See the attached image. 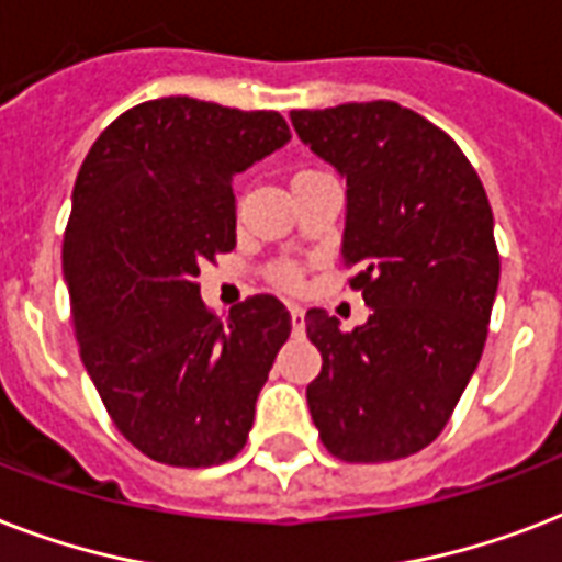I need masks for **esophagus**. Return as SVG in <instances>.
Returning a JSON list of instances; mask_svg holds the SVG:
<instances>
[{
  "label": "esophagus",
  "mask_w": 562,
  "mask_h": 562,
  "mask_svg": "<svg viewBox=\"0 0 562 562\" xmlns=\"http://www.w3.org/2000/svg\"><path fill=\"white\" fill-rule=\"evenodd\" d=\"M290 319H293L295 334H302V330H304V311L299 307V304H290Z\"/></svg>",
  "instance_id": "esophagus-1"
}]
</instances>
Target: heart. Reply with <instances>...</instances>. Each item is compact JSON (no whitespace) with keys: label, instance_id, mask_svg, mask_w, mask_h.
I'll return each instance as SVG.
<instances>
[{"label":"heart","instance_id":"1","mask_svg":"<svg viewBox=\"0 0 562 562\" xmlns=\"http://www.w3.org/2000/svg\"><path fill=\"white\" fill-rule=\"evenodd\" d=\"M278 278H281V284H295V281H299V272H295L293 267H284L278 272Z\"/></svg>","mask_w":562,"mask_h":562}]
</instances>
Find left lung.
I'll return each mask as SVG.
<instances>
[{
    "mask_svg": "<svg viewBox=\"0 0 562 562\" xmlns=\"http://www.w3.org/2000/svg\"><path fill=\"white\" fill-rule=\"evenodd\" d=\"M295 134L346 178L342 263L369 319L304 316L322 372L307 407L346 463L416 454L446 428L477 369L502 260L493 207L460 146L395 102L293 111Z\"/></svg>",
    "mask_w": 562,
    "mask_h": 562,
    "instance_id": "8db88e82",
    "label": "left lung"
}]
</instances>
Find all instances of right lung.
Listing matches in <instances>:
<instances>
[{
    "mask_svg": "<svg viewBox=\"0 0 562 562\" xmlns=\"http://www.w3.org/2000/svg\"><path fill=\"white\" fill-rule=\"evenodd\" d=\"M286 143L276 111L167 95L116 116L78 169L64 234L78 349L120 434L158 463L232 460L290 337L276 295L222 322L195 284L237 243L234 176Z\"/></svg>",
    "mask_w": 562,
    "mask_h": 562,
    "instance_id": "1",
    "label": "right lung"
}]
</instances>
